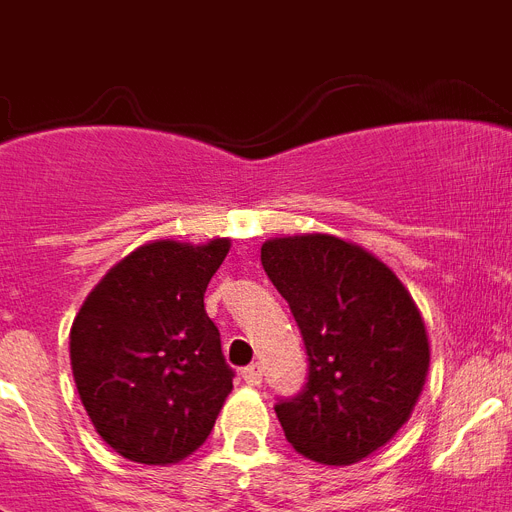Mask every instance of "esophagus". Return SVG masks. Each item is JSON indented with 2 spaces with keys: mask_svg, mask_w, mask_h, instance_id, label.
I'll return each instance as SVG.
<instances>
[{
  "mask_svg": "<svg viewBox=\"0 0 512 512\" xmlns=\"http://www.w3.org/2000/svg\"><path fill=\"white\" fill-rule=\"evenodd\" d=\"M241 377H244V382H247V385H252V388H255V385H260V382H263V366L249 364L247 369L241 372Z\"/></svg>",
  "mask_w": 512,
  "mask_h": 512,
  "instance_id": "obj_1",
  "label": "esophagus"
}]
</instances>
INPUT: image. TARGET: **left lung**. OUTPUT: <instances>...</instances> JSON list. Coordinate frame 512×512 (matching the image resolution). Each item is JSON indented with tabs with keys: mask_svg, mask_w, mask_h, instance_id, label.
I'll list each match as a JSON object with an SVG mask.
<instances>
[{
	"mask_svg": "<svg viewBox=\"0 0 512 512\" xmlns=\"http://www.w3.org/2000/svg\"><path fill=\"white\" fill-rule=\"evenodd\" d=\"M260 260L303 332V396L276 406L297 454L345 468L404 428L430 366L428 329L396 273L332 233L276 236Z\"/></svg>",
	"mask_w": 512,
	"mask_h": 512,
	"instance_id": "8db88e82",
	"label": "left lung"
}]
</instances>
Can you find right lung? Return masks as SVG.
I'll use <instances>...</instances> for the list:
<instances>
[{
  "label": "right lung",
  "mask_w": 512,
  "mask_h": 512,
  "mask_svg": "<svg viewBox=\"0 0 512 512\" xmlns=\"http://www.w3.org/2000/svg\"><path fill=\"white\" fill-rule=\"evenodd\" d=\"M231 239H156L84 297L68 335L87 417L124 460L175 465L204 441L233 390L220 332L204 311Z\"/></svg>",
  "instance_id": "1"
}]
</instances>
